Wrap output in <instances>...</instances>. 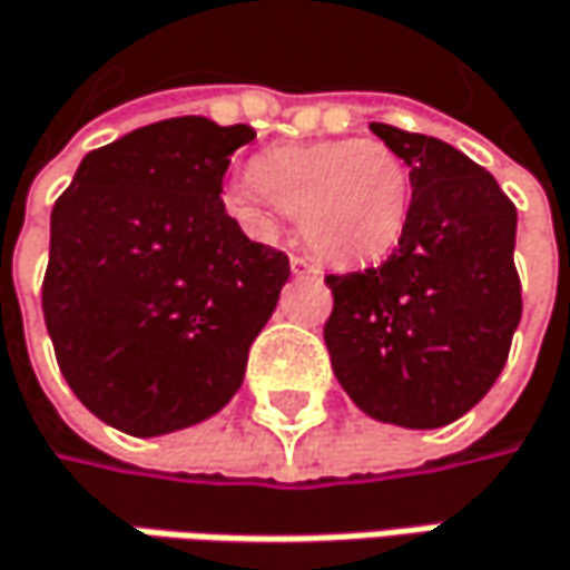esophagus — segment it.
Here are the masks:
<instances>
[{"label": "esophagus", "instance_id": "obj_1", "mask_svg": "<svg viewBox=\"0 0 570 570\" xmlns=\"http://www.w3.org/2000/svg\"><path fill=\"white\" fill-rule=\"evenodd\" d=\"M289 271H293V274H318L316 264H313L309 257H299V254L289 257Z\"/></svg>", "mask_w": 570, "mask_h": 570}]
</instances>
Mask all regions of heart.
Here are the masks:
<instances>
[{
  "label": "heart",
  "instance_id": "obj_1",
  "mask_svg": "<svg viewBox=\"0 0 570 570\" xmlns=\"http://www.w3.org/2000/svg\"><path fill=\"white\" fill-rule=\"evenodd\" d=\"M228 206L267 228L286 209L303 242L332 267H364L393 252L413 209L410 164L381 138H335L261 154L228 186Z\"/></svg>",
  "mask_w": 570,
  "mask_h": 570
}]
</instances>
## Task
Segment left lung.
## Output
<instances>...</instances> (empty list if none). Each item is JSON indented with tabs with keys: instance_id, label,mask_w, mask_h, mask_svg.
Masks as SVG:
<instances>
[{
	"instance_id": "left-lung-1",
	"label": "left lung",
	"mask_w": 570,
	"mask_h": 570,
	"mask_svg": "<svg viewBox=\"0 0 570 570\" xmlns=\"http://www.w3.org/2000/svg\"><path fill=\"white\" fill-rule=\"evenodd\" d=\"M410 164L413 209L381 267L328 274L332 371L367 416L439 429L484 400L522 316L517 206L452 145L371 121Z\"/></svg>"
}]
</instances>
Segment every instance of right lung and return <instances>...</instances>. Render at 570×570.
<instances>
[{
	"label": "right lung",
	"instance_id": "right-lung-1",
	"mask_svg": "<svg viewBox=\"0 0 570 570\" xmlns=\"http://www.w3.org/2000/svg\"><path fill=\"white\" fill-rule=\"evenodd\" d=\"M248 125L167 118L83 157L51 213L41 309L86 410L148 439L218 413L245 381L289 257L225 213Z\"/></svg>",
	"mask_w": 570,
	"mask_h": 570
}]
</instances>
